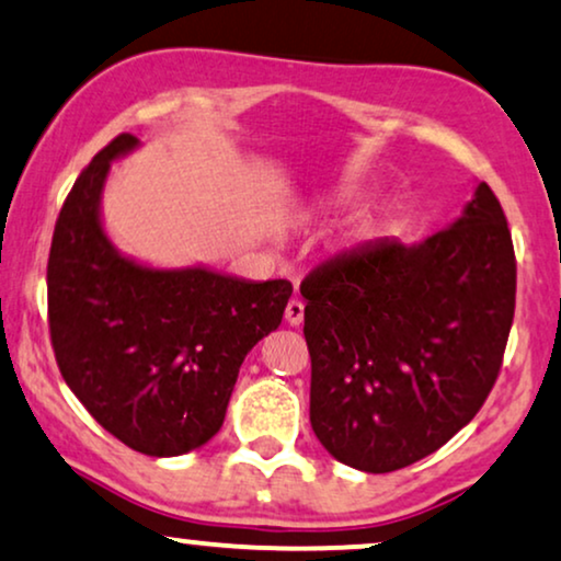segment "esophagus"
Segmentation results:
<instances>
[{
    "label": "esophagus",
    "instance_id": "obj_1",
    "mask_svg": "<svg viewBox=\"0 0 561 561\" xmlns=\"http://www.w3.org/2000/svg\"><path fill=\"white\" fill-rule=\"evenodd\" d=\"M285 318H287L289 325L297 328V325L302 323V318H305V305L300 300H289L287 302V310H285Z\"/></svg>",
    "mask_w": 561,
    "mask_h": 561
}]
</instances>
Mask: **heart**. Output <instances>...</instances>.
<instances>
[{
	"label": "heart",
	"instance_id": "heart-1",
	"mask_svg": "<svg viewBox=\"0 0 561 561\" xmlns=\"http://www.w3.org/2000/svg\"><path fill=\"white\" fill-rule=\"evenodd\" d=\"M367 233H369V222H367V220L356 222V226L348 230V236H351V238H354V241H362V238H364V236H367Z\"/></svg>",
	"mask_w": 561,
	"mask_h": 561
}]
</instances>
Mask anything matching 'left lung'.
I'll return each mask as SVG.
<instances>
[{"instance_id": "8db88e82", "label": "left lung", "mask_w": 561, "mask_h": 561, "mask_svg": "<svg viewBox=\"0 0 561 561\" xmlns=\"http://www.w3.org/2000/svg\"><path fill=\"white\" fill-rule=\"evenodd\" d=\"M300 295L318 442L362 472L413 465L472 421L503 364L515 310L503 207L477 182L444 230L341 253Z\"/></svg>"}]
</instances>
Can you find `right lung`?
<instances>
[{
    "instance_id": "add662e5",
    "label": "right lung",
    "mask_w": 561,
    "mask_h": 561,
    "mask_svg": "<svg viewBox=\"0 0 561 561\" xmlns=\"http://www.w3.org/2000/svg\"><path fill=\"white\" fill-rule=\"evenodd\" d=\"M138 146L117 136L66 197L48 259L50 341L66 385L104 431L148 457H179L220 431L238 369L279 328L293 285L117 251L102 192L112 161Z\"/></svg>"
}]
</instances>
